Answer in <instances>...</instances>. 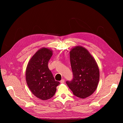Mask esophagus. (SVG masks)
<instances>
[{"mask_svg": "<svg viewBox=\"0 0 123 123\" xmlns=\"http://www.w3.org/2000/svg\"><path fill=\"white\" fill-rule=\"evenodd\" d=\"M65 83V80L62 79V80H61V83L63 84V83Z\"/></svg>", "mask_w": 123, "mask_h": 123, "instance_id": "34e87169", "label": "esophagus"}]
</instances>
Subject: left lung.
<instances>
[{"mask_svg": "<svg viewBox=\"0 0 123 123\" xmlns=\"http://www.w3.org/2000/svg\"><path fill=\"white\" fill-rule=\"evenodd\" d=\"M73 79L66 84L78 98H85L92 94L99 79L98 67L88 51L81 46L74 47L70 52Z\"/></svg>", "mask_w": 123, "mask_h": 123, "instance_id": "left-lung-1", "label": "left lung"}]
</instances>
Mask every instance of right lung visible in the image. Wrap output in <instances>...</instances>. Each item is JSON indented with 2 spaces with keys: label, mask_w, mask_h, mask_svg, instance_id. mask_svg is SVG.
Wrapping results in <instances>:
<instances>
[{
  "label": "right lung",
  "mask_w": 123,
  "mask_h": 123,
  "mask_svg": "<svg viewBox=\"0 0 123 123\" xmlns=\"http://www.w3.org/2000/svg\"><path fill=\"white\" fill-rule=\"evenodd\" d=\"M52 55L51 50L42 48L33 56L26 69L25 79L29 89L36 97L42 100L52 98L60 84L55 80L48 68Z\"/></svg>",
  "instance_id": "right-lung-1"
}]
</instances>
